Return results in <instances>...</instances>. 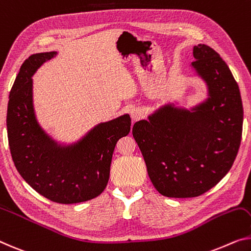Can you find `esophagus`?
<instances>
[{
  "label": "esophagus",
  "instance_id": "obj_1",
  "mask_svg": "<svg viewBox=\"0 0 251 251\" xmlns=\"http://www.w3.org/2000/svg\"><path fill=\"white\" fill-rule=\"evenodd\" d=\"M130 117H132L133 122H137L143 117V111H142L140 108H134V109L130 110Z\"/></svg>",
  "mask_w": 251,
  "mask_h": 251
}]
</instances>
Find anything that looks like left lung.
Instances as JSON below:
<instances>
[{"instance_id": "obj_1", "label": "left lung", "mask_w": 251, "mask_h": 251, "mask_svg": "<svg viewBox=\"0 0 251 251\" xmlns=\"http://www.w3.org/2000/svg\"><path fill=\"white\" fill-rule=\"evenodd\" d=\"M192 63L208 98L193 110L166 104L133 126L149 177L163 196L197 197L232 167L240 147L244 108L226 63L206 45L194 46Z\"/></svg>"}]
</instances>
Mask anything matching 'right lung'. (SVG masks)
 I'll use <instances>...</instances> for the list:
<instances>
[{
  "label": "right lung",
  "instance_id": "right-lung-1",
  "mask_svg": "<svg viewBox=\"0 0 251 251\" xmlns=\"http://www.w3.org/2000/svg\"><path fill=\"white\" fill-rule=\"evenodd\" d=\"M56 51L33 54L21 65L10 91L6 128L18 173L51 201L75 204L101 194L109 180L117 141L130 130L128 115L101 123L81 141L61 147L40 128L32 106V78Z\"/></svg>",
  "mask_w": 251,
  "mask_h": 251
}]
</instances>
